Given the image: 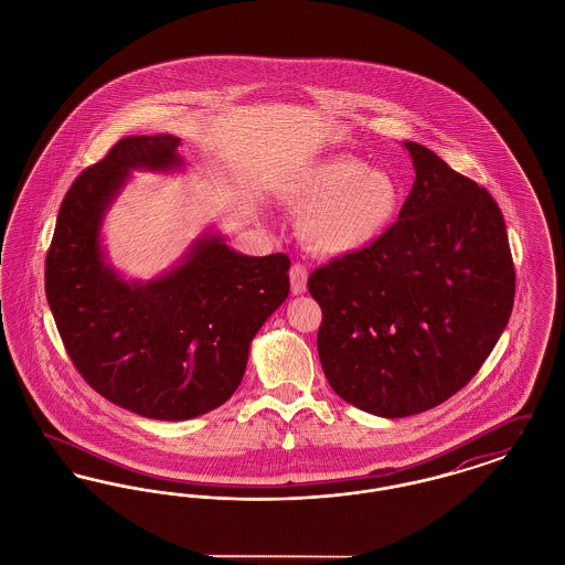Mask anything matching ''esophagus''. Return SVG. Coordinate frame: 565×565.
<instances>
[{"instance_id": "esophagus-1", "label": "esophagus", "mask_w": 565, "mask_h": 565, "mask_svg": "<svg viewBox=\"0 0 565 565\" xmlns=\"http://www.w3.org/2000/svg\"><path fill=\"white\" fill-rule=\"evenodd\" d=\"M307 277H309V273L302 265H292V269H290L292 295H305L307 292Z\"/></svg>"}]
</instances>
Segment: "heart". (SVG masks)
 <instances>
[{
  "label": "heart",
  "mask_w": 565,
  "mask_h": 565,
  "mask_svg": "<svg viewBox=\"0 0 565 565\" xmlns=\"http://www.w3.org/2000/svg\"><path fill=\"white\" fill-rule=\"evenodd\" d=\"M302 239L326 256H350L379 242L403 212L404 190L385 169L355 159L316 162L286 189Z\"/></svg>",
  "instance_id": "1"
}]
</instances>
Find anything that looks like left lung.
Here are the masks:
<instances>
[{
    "label": "left lung",
    "instance_id": "1",
    "mask_svg": "<svg viewBox=\"0 0 565 565\" xmlns=\"http://www.w3.org/2000/svg\"><path fill=\"white\" fill-rule=\"evenodd\" d=\"M415 182L371 247L309 277L322 307L330 387L396 419L434 408L479 373L511 318L514 267L493 196L430 148L404 141Z\"/></svg>",
    "mask_w": 565,
    "mask_h": 565
}]
</instances>
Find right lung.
I'll list each match as a JSON object with an SVG mask.
<instances>
[{
    "instance_id": "1",
    "label": "right lung",
    "mask_w": 565,
    "mask_h": 565,
    "mask_svg": "<svg viewBox=\"0 0 565 565\" xmlns=\"http://www.w3.org/2000/svg\"><path fill=\"white\" fill-rule=\"evenodd\" d=\"M175 135L120 139L84 169L56 215L46 298L84 381L109 403L161 422H184L226 403L249 345L290 292L286 254L245 256L207 228L161 275L125 279L102 228L131 171H182Z\"/></svg>"
}]
</instances>
